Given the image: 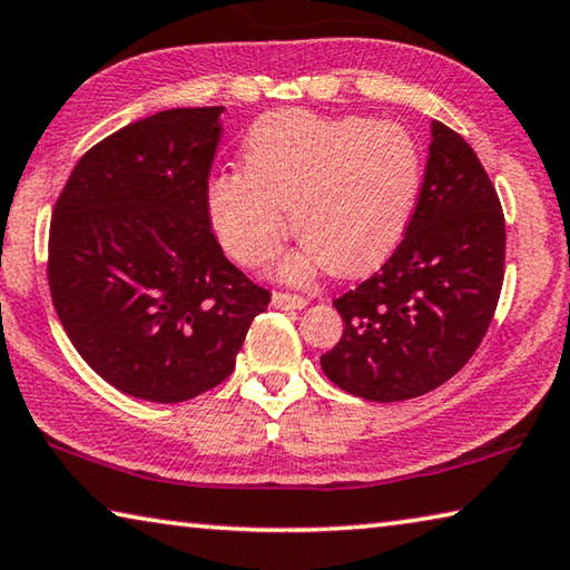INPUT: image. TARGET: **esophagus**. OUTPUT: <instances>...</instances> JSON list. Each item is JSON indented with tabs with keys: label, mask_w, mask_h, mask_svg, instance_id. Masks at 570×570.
<instances>
[{
	"label": "esophagus",
	"mask_w": 570,
	"mask_h": 570,
	"mask_svg": "<svg viewBox=\"0 0 570 570\" xmlns=\"http://www.w3.org/2000/svg\"><path fill=\"white\" fill-rule=\"evenodd\" d=\"M274 306L276 308H304L306 298L298 294H288V292H274Z\"/></svg>",
	"instance_id": "34e87169"
}]
</instances>
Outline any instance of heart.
Instances as JSON below:
<instances>
[{
	"label": "heart",
	"instance_id": "heart-1",
	"mask_svg": "<svg viewBox=\"0 0 570 570\" xmlns=\"http://www.w3.org/2000/svg\"><path fill=\"white\" fill-rule=\"evenodd\" d=\"M246 170H224L206 190L220 246L244 266H262L286 236L304 254L288 276L324 262L340 276L377 266L397 246L420 188V156L397 125L282 110L258 120L244 142Z\"/></svg>",
	"mask_w": 570,
	"mask_h": 570
}]
</instances>
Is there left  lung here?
<instances>
[{
	"label": "left lung",
	"mask_w": 570,
	"mask_h": 570,
	"mask_svg": "<svg viewBox=\"0 0 570 570\" xmlns=\"http://www.w3.org/2000/svg\"><path fill=\"white\" fill-rule=\"evenodd\" d=\"M505 276V216L465 138L432 122L404 238L377 274L334 298L344 334L322 354L336 387L370 402L428 394L468 364Z\"/></svg>",
	"instance_id": "1"
}]
</instances>
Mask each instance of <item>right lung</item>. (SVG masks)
Returning a JSON list of instances; mask_svg holds the SVG:
<instances>
[{
  "mask_svg": "<svg viewBox=\"0 0 570 570\" xmlns=\"http://www.w3.org/2000/svg\"><path fill=\"white\" fill-rule=\"evenodd\" d=\"M220 112L176 108L125 125L77 160L52 208L55 312L82 360L130 397L214 390L272 302L210 228Z\"/></svg>",
  "mask_w": 570,
  "mask_h": 570,
  "instance_id": "1",
  "label": "right lung"
}]
</instances>
